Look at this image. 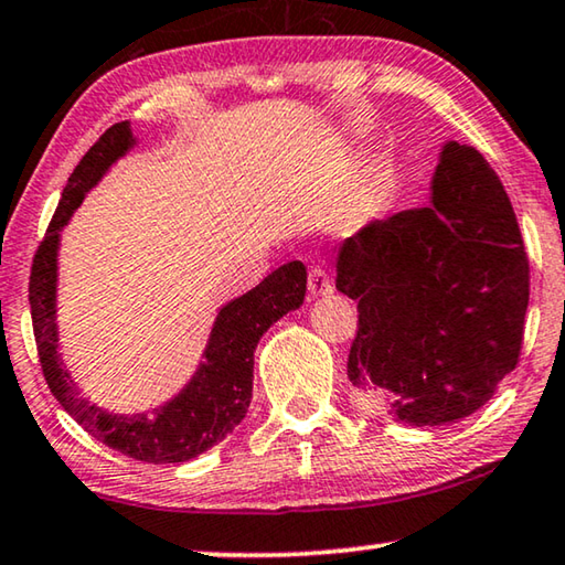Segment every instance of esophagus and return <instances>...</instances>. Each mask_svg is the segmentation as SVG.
Wrapping results in <instances>:
<instances>
[{"mask_svg":"<svg viewBox=\"0 0 565 565\" xmlns=\"http://www.w3.org/2000/svg\"><path fill=\"white\" fill-rule=\"evenodd\" d=\"M332 290V282H330V277L326 275V270H322V267H310V273H308V295L312 300L316 298H322V295H330Z\"/></svg>","mask_w":565,"mask_h":565,"instance_id":"34e87169","label":"esophagus"}]
</instances>
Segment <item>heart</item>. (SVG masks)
<instances>
[{"instance_id": "b5f03b06", "label": "heart", "mask_w": 565, "mask_h": 565, "mask_svg": "<svg viewBox=\"0 0 565 565\" xmlns=\"http://www.w3.org/2000/svg\"><path fill=\"white\" fill-rule=\"evenodd\" d=\"M373 210H375V202H373V200H370V198H360L350 212H353L355 217H367V215H373Z\"/></svg>"}]
</instances>
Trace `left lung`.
I'll list each match as a JSON object with an SVG mask.
<instances>
[{"label":"left lung","instance_id":"1","mask_svg":"<svg viewBox=\"0 0 565 565\" xmlns=\"http://www.w3.org/2000/svg\"><path fill=\"white\" fill-rule=\"evenodd\" d=\"M335 288L358 302L348 377L360 405L433 428L491 401L521 353L529 257L486 157L443 145L428 207L345 239Z\"/></svg>","mask_w":565,"mask_h":565}]
</instances>
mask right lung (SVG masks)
Segmentation results:
<instances>
[{"instance_id": "obj_1", "label": "right lung", "mask_w": 565, "mask_h": 565, "mask_svg": "<svg viewBox=\"0 0 565 565\" xmlns=\"http://www.w3.org/2000/svg\"><path fill=\"white\" fill-rule=\"evenodd\" d=\"M135 145L137 137L129 122L113 125L70 174L57 212L32 263L30 305L34 340L52 395L92 438L145 463H188L217 446L245 418L253 397L255 348L273 322L300 308L308 290V273L300 260L285 263L257 288L222 305L198 370L168 403L142 413H113L92 403L82 395L57 350L60 239L64 225L87 192Z\"/></svg>"}]
</instances>
